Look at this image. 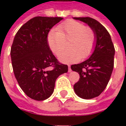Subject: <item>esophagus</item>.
I'll return each instance as SVG.
<instances>
[{
  "mask_svg": "<svg viewBox=\"0 0 126 126\" xmlns=\"http://www.w3.org/2000/svg\"><path fill=\"white\" fill-rule=\"evenodd\" d=\"M68 71L69 72H71V66L68 65Z\"/></svg>",
  "mask_w": 126,
  "mask_h": 126,
  "instance_id": "1",
  "label": "esophagus"
}]
</instances>
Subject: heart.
Here are the masks:
<instances>
[{
  "mask_svg": "<svg viewBox=\"0 0 126 126\" xmlns=\"http://www.w3.org/2000/svg\"><path fill=\"white\" fill-rule=\"evenodd\" d=\"M70 40V49L60 53L64 49L65 40ZM50 50L59 56L60 61L65 63L76 62L79 59L87 58L92 53L96 42L95 33L84 23L75 20H67L61 23L57 30H52L47 36Z\"/></svg>",
  "mask_w": 126,
  "mask_h": 126,
  "instance_id": "heart-1",
  "label": "heart"
}]
</instances>
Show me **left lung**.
<instances>
[{
    "label": "left lung",
    "instance_id": "8db88e82",
    "mask_svg": "<svg viewBox=\"0 0 126 126\" xmlns=\"http://www.w3.org/2000/svg\"><path fill=\"white\" fill-rule=\"evenodd\" d=\"M84 22L95 33L94 52L89 59L71 66L79 74V81L74 86L75 93L84 99L98 96L105 89L114 66L115 48L108 31L98 21L91 17H74Z\"/></svg>",
    "mask_w": 126,
    "mask_h": 126
}]
</instances>
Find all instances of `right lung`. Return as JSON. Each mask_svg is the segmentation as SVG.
<instances>
[{"label":"right lung","instance_id":"1","mask_svg":"<svg viewBox=\"0 0 126 126\" xmlns=\"http://www.w3.org/2000/svg\"><path fill=\"white\" fill-rule=\"evenodd\" d=\"M62 17H35L21 26L11 48L15 78L28 96L44 100L54 92L58 77L68 71L50 49L48 33Z\"/></svg>","mask_w":126,"mask_h":126}]
</instances>
